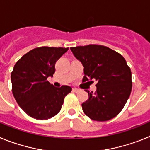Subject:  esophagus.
Here are the masks:
<instances>
[{
	"instance_id": "34e87169",
	"label": "esophagus",
	"mask_w": 150,
	"mask_h": 150,
	"mask_svg": "<svg viewBox=\"0 0 150 150\" xmlns=\"http://www.w3.org/2000/svg\"><path fill=\"white\" fill-rule=\"evenodd\" d=\"M79 91H80V90L78 89V88H73V91H74V92H76V93H77V92H79Z\"/></svg>"
}]
</instances>
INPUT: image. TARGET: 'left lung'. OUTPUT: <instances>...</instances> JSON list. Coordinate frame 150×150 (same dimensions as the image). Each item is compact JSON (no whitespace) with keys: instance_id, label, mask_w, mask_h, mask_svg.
Masks as SVG:
<instances>
[{"instance_id":"8db88e82","label":"left lung","mask_w":150,"mask_h":150,"mask_svg":"<svg viewBox=\"0 0 150 150\" xmlns=\"http://www.w3.org/2000/svg\"><path fill=\"white\" fill-rule=\"evenodd\" d=\"M71 50L84 67L83 82H98L95 93L86 90L88 99L82 104L84 113L95 121L114 118L125 105L132 88V72L125 59L101 45L71 47Z\"/></svg>"}]
</instances>
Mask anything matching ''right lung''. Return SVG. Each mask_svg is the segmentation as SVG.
<instances>
[{"instance_id": "1", "label": "right lung", "mask_w": 150, "mask_h": 150, "mask_svg": "<svg viewBox=\"0 0 150 150\" xmlns=\"http://www.w3.org/2000/svg\"><path fill=\"white\" fill-rule=\"evenodd\" d=\"M68 48L42 46L29 51L16 63L11 73L12 91L20 107L36 120H48L62 109L68 86L56 88L47 81L53 76L55 62Z\"/></svg>"}]
</instances>
